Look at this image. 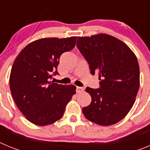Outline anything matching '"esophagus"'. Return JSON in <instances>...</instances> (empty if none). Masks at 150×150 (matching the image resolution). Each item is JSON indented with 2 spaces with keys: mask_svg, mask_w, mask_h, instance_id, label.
<instances>
[{
  "mask_svg": "<svg viewBox=\"0 0 150 150\" xmlns=\"http://www.w3.org/2000/svg\"><path fill=\"white\" fill-rule=\"evenodd\" d=\"M76 92L77 93H81V92H83L84 91V88H82V87H79V86H76Z\"/></svg>",
  "mask_w": 150,
  "mask_h": 150,
  "instance_id": "34e87169",
  "label": "esophagus"
}]
</instances>
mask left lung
<instances>
[{"mask_svg": "<svg viewBox=\"0 0 150 150\" xmlns=\"http://www.w3.org/2000/svg\"><path fill=\"white\" fill-rule=\"evenodd\" d=\"M76 46L98 73L100 88L87 87L91 104L83 108L87 120L108 126L121 121L134 104L140 86V68L132 50L120 40L106 34L78 37Z\"/></svg>", "mask_w": 150, "mask_h": 150, "instance_id": "8db88e82", "label": "left lung"}]
</instances>
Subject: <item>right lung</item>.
Instances as JSON below:
<instances>
[{"instance_id":"add662e5","label":"right lung","mask_w":150,"mask_h":150,"mask_svg":"<svg viewBox=\"0 0 150 150\" xmlns=\"http://www.w3.org/2000/svg\"><path fill=\"white\" fill-rule=\"evenodd\" d=\"M76 37L47 38L34 40L17 55L10 76L16 104L31 123L45 126L63 116L65 107L76 94V86L50 81L59 74L62 54L73 50Z\"/></svg>"}]
</instances>
